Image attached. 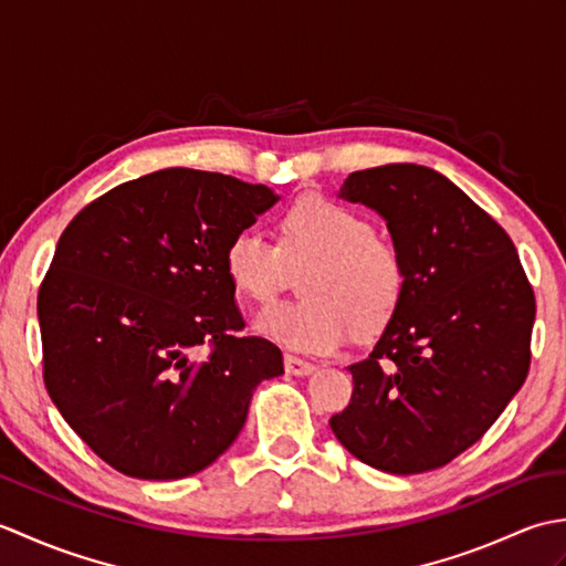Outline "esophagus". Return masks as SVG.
<instances>
[{
	"label": "esophagus",
	"mask_w": 566,
	"mask_h": 566,
	"mask_svg": "<svg viewBox=\"0 0 566 566\" xmlns=\"http://www.w3.org/2000/svg\"><path fill=\"white\" fill-rule=\"evenodd\" d=\"M284 369H286V375H294V377H308L311 371L316 369V365L306 363V359H302V357L284 355Z\"/></svg>",
	"instance_id": "obj_1"
}]
</instances>
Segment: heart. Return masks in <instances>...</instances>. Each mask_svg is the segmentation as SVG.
<instances>
[{"mask_svg": "<svg viewBox=\"0 0 566 566\" xmlns=\"http://www.w3.org/2000/svg\"><path fill=\"white\" fill-rule=\"evenodd\" d=\"M306 264V298L268 306L252 321L260 335L290 350L326 355L353 333L375 338L403 302L408 274L401 250L375 235L363 213L321 195L292 203L282 219L280 245L258 228H243L223 255L228 282L258 304L282 290L290 268Z\"/></svg>", "mask_w": 566, "mask_h": 566, "instance_id": "1", "label": "heart"}]
</instances>
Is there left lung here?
<instances>
[{
    "label": "left lung",
    "mask_w": 566,
    "mask_h": 566,
    "mask_svg": "<svg viewBox=\"0 0 566 566\" xmlns=\"http://www.w3.org/2000/svg\"><path fill=\"white\" fill-rule=\"evenodd\" d=\"M338 197L387 221L408 282L375 350L347 367L353 399L331 428L381 472L438 469L472 448L523 387L533 286L509 233L430 167H369Z\"/></svg>",
    "instance_id": "8db88e82"
}]
</instances>
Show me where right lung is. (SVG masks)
<instances>
[{
    "mask_svg": "<svg viewBox=\"0 0 566 566\" xmlns=\"http://www.w3.org/2000/svg\"><path fill=\"white\" fill-rule=\"evenodd\" d=\"M264 185L170 167L84 207L39 292L43 381L116 472L182 479L231 448L280 347L245 328L223 270L231 238L276 203ZM201 344L210 355L196 359Z\"/></svg>",
    "mask_w": 566,
    "mask_h": 566,
    "instance_id": "right-lung-1",
    "label": "right lung"
}]
</instances>
